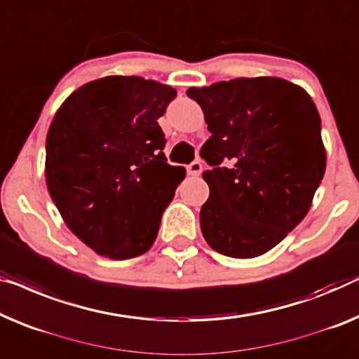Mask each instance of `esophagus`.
<instances>
[{"label": "esophagus", "instance_id": "1", "mask_svg": "<svg viewBox=\"0 0 359 359\" xmlns=\"http://www.w3.org/2000/svg\"><path fill=\"white\" fill-rule=\"evenodd\" d=\"M201 170H203V164L198 161V159L187 165V172H189V175H200Z\"/></svg>", "mask_w": 359, "mask_h": 359}]
</instances>
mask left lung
<instances>
[{
    "label": "left lung",
    "instance_id": "obj_1",
    "mask_svg": "<svg viewBox=\"0 0 359 359\" xmlns=\"http://www.w3.org/2000/svg\"><path fill=\"white\" fill-rule=\"evenodd\" d=\"M187 95L211 132L200 149L210 165L203 237L231 258L264 255L303 221L324 177L316 106L303 88L277 77H242Z\"/></svg>",
    "mask_w": 359,
    "mask_h": 359
}]
</instances>
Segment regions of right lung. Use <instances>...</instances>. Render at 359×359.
I'll use <instances>...</instances> for the list:
<instances>
[{
    "label": "right lung",
    "instance_id": "1",
    "mask_svg": "<svg viewBox=\"0 0 359 359\" xmlns=\"http://www.w3.org/2000/svg\"><path fill=\"white\" fill-rule=\"evenodd\" d=\"M177 92L142 77L93 80L64 101L46 137V185L67 227L95 253L151 248L185 177L170 165L158 119Z\"/></svg>",
    "mask_w": 359,
    "mask_h": 359
}]
</instances>
